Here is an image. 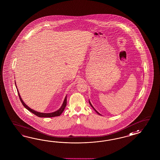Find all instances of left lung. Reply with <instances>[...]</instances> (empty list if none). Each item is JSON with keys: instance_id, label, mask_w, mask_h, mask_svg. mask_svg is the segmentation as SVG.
Instances as JSON below:
<instances>
[{"instance_id": "left-lung-1", "label": "left lung", "mask_w": 160, "mask_h": 160, "mask_svg": "<svg viewBox=\"0 0 160 160\" xmlns=\"http://www.w3.org/2000/svg\"><path fill=\"white\" fill-rule=\"evenodd\" d=\"M89 104H90V105H91V106L92 107V108H93V109H94V110H95V112H96V113H98V114H99V115H101V114H100V113H99V112H97V111H96V110L95 109V108H93V106H92V105L91 103V102H90V101H89Z\"/></svg>"}]
</instances>
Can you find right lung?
Here are the masks:
<instances>
[{"instance_id": "1", "label": "right lung", "mask_w": 160, "mask_h": 160, "mask_svg": "<svg viewBox=\"0 0 160 160\" xmlns=\"http://www.w3.org/2000/svg\"><path fill=\"white\" fill-rule=\"evenodd\" d=\"M15 84H16V82H15ZM17 90H18V96H19L20 100L21 101V102H22V103L23 104V106H24L28 110H29L30 112H31L33 114L36 115L37 116L40 117V118H52V117H55V116H60L61 114L63 112L64 109H65V106H66V105H67V96H65V99H64V102H63V103H62V105L61 106V107L58 110L55 111L54 112H52V113H44L38 112H36V111H35V110H34L30 109L29 107H28V105H26V104L24 103V102H23V100L22 99V98H21V97H20V94H19L18 89H17Z\"/></svg>"}]
</instances>
